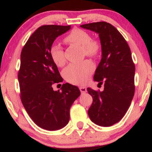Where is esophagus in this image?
I'll return each instance as SVG.
<instances>
[{"label":"esophagus","mask_w":152,"mask_h":152,"mask_svg":"<svg viewBox=\"0 0 152 152\" xmlns=\"http://www.w3.org/2000/svg\"><path fill=\"white\" fill-rule=\"evenodd\" d=\"M79 89H80V91H81V94L86 93V92L87 91L86 88V87H85V86H80V87H79Z\"/></svg>","instance_id":"1"}]
</instances>
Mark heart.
<instances>
[{
  "label": "heart",
  "instance_id": "heart-1",
  "mask_svg": "<svg viewBox=\"0 0 152 152\" xmlns=\"http://www.w3.org/2000/svg\"><path fill=\"white\" fill-rule=\"evenodd\" d=\"M64 41L70 45L80 46L83 56L96 57L100 53L102 45L99 40L91 38L90 34L79 28H75L64 38ZM50 55L54 64L58 66L65 64L66 58L62 46L55 43L50 49ZM94 70V66L88 60L78 64H71L63 71L64 77L69 83L74 84H83L88 81Z\"/></svg>",
  "mask_w": 152,
  "mask_h": 152
}]
</instances>
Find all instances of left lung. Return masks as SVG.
Returning a JSON list of instances; mask_svg holds the SVG:
<instances>
[{
    "mask_svg": "<svg viewBox=\"0 0 152 152\" xmlns=\"http://www.w3.org/2000/svg\"><path fill=\"white\" fill-rule=\"evenodd\" d=\"M99 34L102 59L94 80L104 84L103 91L87 88L93 98L88 111L90 119L102 126H111L124 117L133 99L135 65L126 41L114 26L104 21L80 26Z\"/></svg>",
    "mask_w": 152,
    "mask_h": 152,
    "instance_id": "left-lung-1",
    "label": "left lung"
}]
</instances>
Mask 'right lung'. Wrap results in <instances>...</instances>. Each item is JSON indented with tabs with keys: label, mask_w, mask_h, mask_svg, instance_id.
<instances>
[{
	"label": "right lung",
	"mask_w": 152,
	"mask_h": 152,
	"mask_svg": "<svg viewBox=\"0 0 152 152\" xmlns=\"http://www.w3.org/2000/svg\"><path fill=\"white\" fill-rule=\"evenodd\" d=\"M70 28L71 26H41L28 38L20 54V99L31 119L43 129L56 131L65 126L71 106L81 94L77 86L69 83L62 85L61 91L52 87L63 78L50 49L56 38Z\"/></svg>",
	"instance_id": "add662e5"
}]
</instances>
